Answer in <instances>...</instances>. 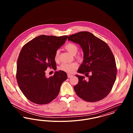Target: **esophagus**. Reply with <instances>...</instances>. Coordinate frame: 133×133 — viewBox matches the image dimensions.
I'll list each match as a JSON object with an SVG mask.
<instances>
[{
	"mask_svg": "<svg viewBox=\"0 0 133 133\" xmlns=\"http://www.w3.org/2000/svg\"><path fill=\"white\" fill-rule=\"evenodd\" d=\"M67 76H68V78H71V77H72L73 76V75L70 74H67Z\"/></svg>",
	"mask_w": 133,
	"mask_h": 133,
	"instance_id": "esophagus-1",
	"label": "esophagus"
}]
</instances>
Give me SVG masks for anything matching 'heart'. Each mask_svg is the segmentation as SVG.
I'll return each instance as SVG.
<instances>
[{
  "label": "heart",
  "mask_w": 133,
  "mask_h": 133,
  "mask_svg": "<svg viewBox=\"0 0 133 133\" xmlns=\"http://www.w3.org/2000/svg\"><path fill=\"white\" fill-rule=\"evenodd\" d=\"M64 48L70 54L72 55H75L78 51V47L77 45L73 43H68L64 46ZM59 51L57 50L56 51L54 55V60L55 61H58L59 59ZM76 58L79 61H82L83 57L81 55H78L76 56ZM78 68V65L76 63H64L62 64L60 67V69L64 72L69 73H73Z\"/></svg>",
  "instance_id": "1"
}]
</instances>
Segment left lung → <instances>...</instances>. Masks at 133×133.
Instances as JSON below:
<instances>
[{"mask_svg": "<svg viewBox=\"0 0 133 133\" xmlns=\"http://www.w3.org/2000/svg\"><path fill=\"white\" fill-rule=\"evenodd\" d=\"M68 40L80 45L84 56L76 75L78 83L74 87L77 95L86 101L101 100L111 92L117 75L116 61L112 52L104 41L92 33L81 31L70 35ZM90 75L89 76L88 74Z\"/></svg>", "mask_w": 133, "mask_h": 133, "instance_id": "obj_1", "label": "left lung"}]
</instances>
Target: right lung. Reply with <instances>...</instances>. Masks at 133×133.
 Instances as JSON below:
<instances>
[{"label": "right lung", "instance_id": "1", "mask_svg": "<svg viewBox=\"0 0 133 133\" xmlns=\"http://www.w3.org/2000/svg\"><path fill=\"white\" fill-rule=\"evenodd\" d=\"M67 38L66 35H41L21 49L17 61L16 79L20 90L29 101L46 104L58 95L62 83L67 79L66 73L55 71L53 76L47 78L45 71L47 68H56L55 53Z\"/></svg>", "mask_w": 133, "mask_h": 133}]
</instances>
